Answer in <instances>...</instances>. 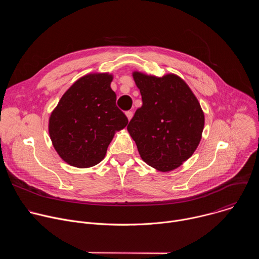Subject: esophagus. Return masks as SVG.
Returning a JSON list of instances; mask_svg holds the SVG:
<instances>
[{"instance_id":"obj_1","label":"esophagus","mask_w":259,"mask_h":259,"mask_svg":"<svg viewBox=\"0 0 259 259\" xmlns=\"http://www.w3.org/2000/svg\"><path fill=\"white\" fill-rule=\"evenodd\" d=\"M126 116H127L128 120H131V118H132V116H133V112H132V110H127V112H126Z\"/></svg>"}]
</instances>
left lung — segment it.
Returning a JSON list of instances; mask_svg holds the SVG:
<instances>
[{"label": "left lung", "mask_w": 259, "mask_h": 259, "mask_svg": "<svg viewBox=\"0 0 259 259\" xmlns=\"http://www.w3.org/2000/svg\"><path fill=\"white\" fill-rule=\"evenodd\" d=\"M142 105L127 130L141 159L153 168L167 172L192 157L204 129V113L190 87L178 76L162 78L134 71Z\"/></svg>", "instance_id": "left-lung-1"}]
</instances>
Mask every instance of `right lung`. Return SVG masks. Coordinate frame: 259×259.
Instances as JSON below:
<instances>
[{"mask_svg":"<svg viewBox=\"0 0 259 259\" xmlns=\"http://www.w3.org/2000/svg\"><path fill=\"white\" fill-rule=\"evenodd\" d=\"M113 76L90 73L62 95L49 119L55 151L67 164L88 168L101 162L115 132L128 124L110 88Z\"/></svg>","mask_w":259,"mask_h":259,"instance_id":"add662e5","label":"right lung"}]
</instances>
